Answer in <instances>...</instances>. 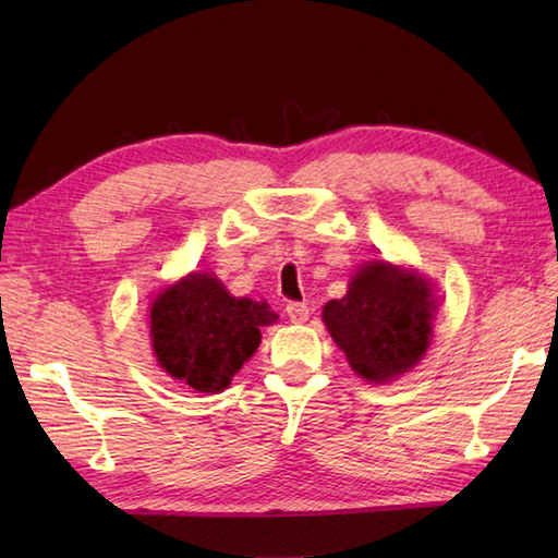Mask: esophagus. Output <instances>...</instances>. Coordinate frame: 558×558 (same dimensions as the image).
<instances>
[{"label":"esophagus","mask_w":558,"mask_h":558,"mask_svg":"<svg viewBox=\"0 0 558 558\" xmlns=\"http://www.w3.org/2000/svg\"><path fill=\"white\" fill-rule=\"evenodd\" d=\"M286 312H288V316H290V322H292V324H304V322H310V306H306V304L290 302V304L286 306Z\"/></svg>","instance_id":"1"}]
</instances>
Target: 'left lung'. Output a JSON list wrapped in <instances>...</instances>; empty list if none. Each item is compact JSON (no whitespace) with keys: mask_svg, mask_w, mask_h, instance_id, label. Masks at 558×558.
I'll return each instance as SVG.
<instances>
[{"mask_svg":"<svg viewBox=\"0 0 558 558\" xmlns=\"http://www.w3.org/2000/svg\"><path fill=\"white\" fill-rule=\"evenodd\" d=\"M434 312L429 280L388 260H369L352 276L345 298L324 306V324L354 374L386 384L422 360Z\"/></svg>","mask_w":558,"mask_h":558,"instance_id":"left-lung-1","label":"left lung"}]
</instances>
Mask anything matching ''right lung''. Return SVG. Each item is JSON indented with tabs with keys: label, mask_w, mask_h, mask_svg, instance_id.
I'll return each instance as SVG.
<instances>
[{
	"label": "right lung",
	"mask_w": 558,
	"mask_h": 558,
	"mask_svg": "<svg viewBox=\"0 0 558 558\" xmlns=\"http://www.w3.org/2000/svg\"><path fill=\"white\" fill-rule=\"evenodd\" d=\"M266 302L232 298L210 272H189L150 304L158 364L198 393H220L252 357L260 326L276 324Z\"/></svg>",
	"instance_id": "obj_1"
}]
</instances>
